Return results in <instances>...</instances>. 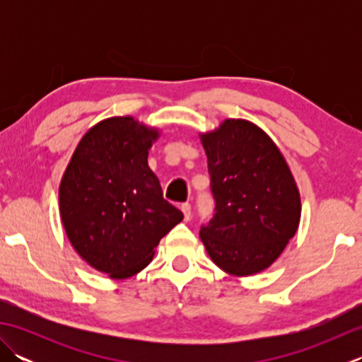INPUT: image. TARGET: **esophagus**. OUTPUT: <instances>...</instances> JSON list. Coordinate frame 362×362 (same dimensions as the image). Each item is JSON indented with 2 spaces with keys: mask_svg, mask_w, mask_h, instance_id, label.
<instances>
[{
  "mask_svg": "<svg viewBox=\"0 0 362 362\" xmlns=\"http://www.w3.org/2000/svg\"><path fill=\"white\" fill-rule=\"evenodd\" d=\"M180 210L183 211V218H185V221H189V218H191V205L188 202L182 204Z\"/></svg>",
  "mask_w": 362,
  "mask_h": 362,
  "instance_id": "esophagus-1",
  "label": "esophagus"
}]
</instances>
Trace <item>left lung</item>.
<instances>
[{
  "label": "left lung",
  "instance_id": "8db88e82",
  "mask_svg": "<svg viewBox=\"0 0 362 362\" xmlns=\"http://www.w3.org/2000/svg\"><path fill=\"white\" fill-rule=\"evenodd\" d=\"M214 214L201 227L213 263L245 276L264 271L296 235L300 194L280 149L258 126L226 119L202 135Z\"/></svg>",
  "mask_w": 362,
  "mask_h": 362
}]
</instances>
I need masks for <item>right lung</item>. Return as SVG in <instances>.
I'll list each match as a JSON object with an SVG mask.
<instances>
[{
	"instance_id": "obj_1",
	"label": "right lung",
	"mask_w": 362,
	"mask_h": 362,
	"mask_svg": "<svg viewBox=\"0 0 362 362\" xmlns=\"http://www.w3.org/2000/svg\"><path fill=\"white\" fill-rule=\"evenodd\" d=\"M158 130L132 117L98 122L82 136L59 187L62 224L74 250L115 280L148 266L183 214L163 199L148 153Z\"/></svg>"
}]
</instances>
